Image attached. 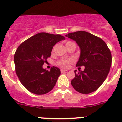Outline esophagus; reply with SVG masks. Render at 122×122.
<instances>
[{
  "label": "esophagus",
  "mask_w": 122,
  "mask_h": 122,
  "mask_svg": "<svg viewBox=\"0 0 122 122\" xmlns=\"http://www.w3.org/2000/svg\"><path fill=\"white\" fill-rule=\"evenodd\" d=\"M68 70H64V69H61L60 70V71H61V73H65V72H66Z\"/></svg>",
  "instance_id": "1"
}]
</instances>
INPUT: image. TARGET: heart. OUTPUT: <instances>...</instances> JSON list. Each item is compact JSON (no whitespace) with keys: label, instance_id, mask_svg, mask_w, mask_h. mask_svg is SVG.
I'll return each mask as SVG.
<instances>
[{"label":"heart","instance_id":"heart-1","mask_svg":"<svg viewBox=\"0 0 122 122\" xmlns=\"http://www.w3.org/2000/svg\"><path fill=\"white\" fill-rule=\"evenodd\" d=\"M69 42H67V43H69ZM71 62V59H63V60H59V61L57 62V64L59 66H60V67L66 68L68 67V65L70 64V63Z\"/></svg>","mask_w":122,"mask_h":122}]
</instances>
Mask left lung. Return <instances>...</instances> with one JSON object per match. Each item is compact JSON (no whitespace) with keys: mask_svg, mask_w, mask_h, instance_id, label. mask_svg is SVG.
Returning a JSON list of instances; mask_svg holds the SVG:
<instances>
[{"mask_svg":"<svg viewBox=\"0 0 122 122\" xmlns=\"http://www.w3.org/2000/svg\"><path fill=\"white\" fill-rule=\"evenodd\" d=\"M76 42L80 48V57L76 66H84V71L74 70L71 81L77 92L89 94L97 90L104 82L111 66L112 56L107 45L95 35L78 31L65 35Z\"/></svg>","mask_w":122,"mask_h":122,"instance_id":"1","label":"left lung"}]
</instances>
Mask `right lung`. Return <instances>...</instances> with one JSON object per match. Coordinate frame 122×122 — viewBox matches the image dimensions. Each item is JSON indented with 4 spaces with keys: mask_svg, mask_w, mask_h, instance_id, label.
<instances>
[{
    "mask_svg": "<svg viewBox=\"0 0 122 122\" xmlns=\"http://www.w3.org/2000/svg\"><path fill=\"white\" fill-rule=\"evenodd\" d=\"M63 40L64 36L59 34L41 32L28 38L17 49L14 56L16 73L31 93L46 94L56 85L60 69L53 66L48 71L43 68V65L51 56L53 46Z\"/></svg>",
    "mask_w": 122,
    "mask_h": 122,
    "instance_id": "obj_1",
    "label": "right lung"
}]
</instances>
